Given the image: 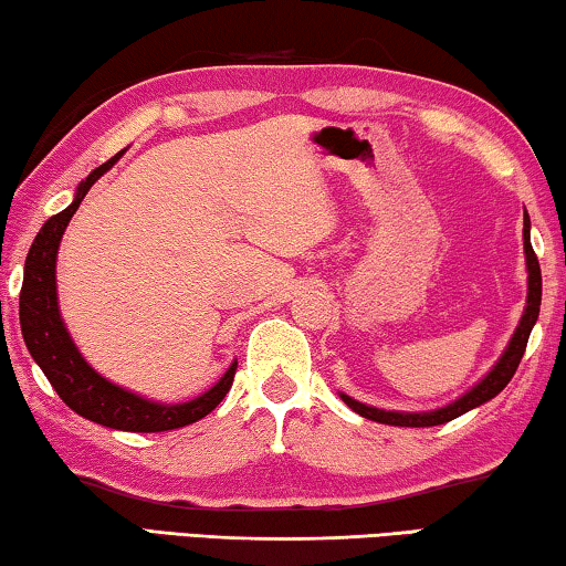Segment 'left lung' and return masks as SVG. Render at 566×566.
I'll use <instances>...</instances> for the list:
<instances>
[{"mask_svg":"<svg viewBox=\"0 0 566 566\" xmlns=\"http://www.w3.org/2000/svg\"><path fill=\"white\" fill-rule=\"evenodd\" d=\"M530 216H526L524 210V253H526V285H530V291H526V308L522 313V321H518V326L514 331L512 340H509L506 350L502 354V358L496 360V366L489 370V374L481 378V381L467 391L457 401H451L449 406H443V409L437 411H421V413H413V411H384V409H376V406H366L356 401V398H350L346 394H340L344 398V403L348 409H354L356 413L364 416V419L370 421H378V423H388V426H413V429H421V426H439V423H447L453 421L457 416L467 413L471 409H476V406L492 401L496 394L504 391V386L512 381V376L516 374L518 368V360H522L524 350H526V340H530V333L534 328L536 318H539V305H542V268L539 261H536L534 255V248H532V240H530Z\"/></svg>","mask_w":566,"mask_h":566,"instance_id":"8db88e82","label":"left lung"}]
</instances>
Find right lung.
I'll list each match as a JSON object with an SVG mask.
<instances>
[{
    "label": "right lung",
    "mask_w": 566,
    "mask_h": 566,
    "mask_svg": "<svg viewBox=\"0 0 566 566\" xmlns=\"http://www.w3.org/2000/svg\"><path fill=\"white\" fill-rule=\"evenodd\" d=\"M117 153L109 157L105 165L92 170L85 180L80 182L77 196L72 206L64 208L57 216H52L44 222L34 243L27 253L24 261V281L20 293V323L27 350H30L36 366L48 376L54 391L60 394L64 403L74 413L85 416V419L109 426L117 431H137V433H157L172 431L180 426L196 423L202 416H208L216 406L226 398L235 378V364L222 374L220 381L208 388L206 394L192 398L185 403H157L150 398H143L127 388L107 381L92 368L74 346L67 326L60 316L57 305V250L64 235V228L77 212L80 202L85 200L87 190L95 185L119 160Z\"/></svg>",
    "instance_id": "add662e5"
}]
</instances>
